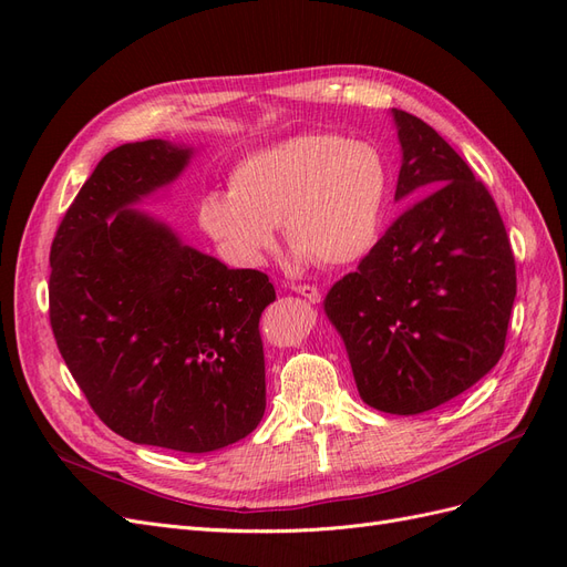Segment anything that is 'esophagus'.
<instances>
[{"instance_id":"34e87169","label":"esophagus","mask_w":567,"mask_h":567,"mask_svg":"<svg viewBox=\"0 0 567 567\" xmlns=\"http://www.w3.org/2000/svg\"><path fill=\"white\" fill-rule=\"evenodd\" d=\"M290 288H293L298 296L307 298L310 302H319V300H321V293H319L317 286H310V284H293Z\"/></svg>"}]
</instances>
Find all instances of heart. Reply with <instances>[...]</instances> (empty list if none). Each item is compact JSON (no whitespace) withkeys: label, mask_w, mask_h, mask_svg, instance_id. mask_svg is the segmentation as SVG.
<instances>
[{"label":"heart","mask_w":567,"mask_h":567,"mask_svg":"<svg viewBox=\"0 0 567 567\" xmlns=\"http://www.w3.org/2000/svg\"><path fill=\"white\" fill-rule=\"evenodd\" d=\"M390 167L367 140L307 132L238 161L229 192L198 205L200 229L236 267H260L281 221L298 262L354 265L379 244Z\"/></svg>","instance_id":"1"}]
</instances>
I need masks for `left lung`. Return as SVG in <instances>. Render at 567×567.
I'll return each instance as SVG.
<instances>
[{"mask_svg": "<svg viewBox=\"0 0 567 567\" xmlns=\"http://www.w3.org/2000/svg\"><path fill=\"white\" fill-rule=\"evenodd\" d=\"M402 146L394 200L409 205L323 300L369 406L423 414L504 354L516 260L496 203L421 117L392 109ZM415 203L411 204L410 200Z\"/></svg>", "mask_w": 567, "mask_h": 567, "instance_id": "1", "label": "left lung"}]
</instances>
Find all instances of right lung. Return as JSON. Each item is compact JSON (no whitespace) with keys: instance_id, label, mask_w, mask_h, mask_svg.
Listing matches in <instances>:
<instances>
[{"instance_id":"add662e5","label":"right lung","mask_w":567,"mask_h":567,"mask_svg":"<svg viewBox=\"0 0 567 567\" xmlns=\"http://www.w3.org/2000/svg\"><path fill=\"white\" fill-rule=\"evenodd\" d=\"M192 146L148 140L99 161L49 255V321L94 414L136 444L227 447L265 414L269 277L229 269L134 205L173 184Z\"/></svg>"}]
</instances>
